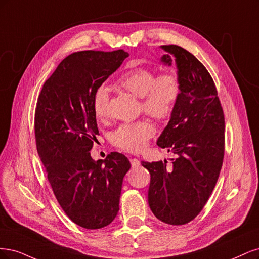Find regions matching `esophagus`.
Instances as JSON below:
<instances>
[{"label":"esophagus","mask_w":259,"mask_h":259,"mask_svg":"<svg viewBox=\"0 0 259 259\" xmlns=\"http://www.w3.org/2000/svg\"><path fill=\"white\" fill-rule=\"evenodd\" d=\"M130 162H131V166L133 169L139 168L140 166V160L137 159V158H132V159H130Z\"/></svg>","instance_id":"1"}]
</instances>
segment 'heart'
<instances>
[{"label": "heart", "mask_w": 259, "mask_h": 259, "mask_svg": "<svg viewBox=\"0 0 259 259\" xmlns=\"http://www.w3.org/2000/svg\"><path fill=\"white\" fill-rule=\"evenodd\" d=\"M157 73L144 66L123 72L116 85L140 98L141 110L157 120L170 118L181 97V82L177 74ZM108 90L105 86L96 89L93 98L94 113L99 119L107 116ZM155 135V128L147 120L122 123L112 135L113 144L124 152L139 153Z\"/></svg>", "instance_id": "heart-1"}]
</instances>
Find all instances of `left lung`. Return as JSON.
Masks as SVG:
<instances>
[{"mask_svg":"<svg viewBox=\"0 0 259 259\" xmlns=\"http://www.w3.org/2000/svg\"><path fill=\"white\" fill-rule=\"evenodd\" d=\"M161 61L175 57L181 97L157 145L173 153L166 161L145 162L151 174L148 204L158 220L185 225L202 211L219 180L225 154V117L214 80L197 58L178 45H162Z\"/></svg>","mask_w":259,"mask_h":259,"instance_id":"obj_1","label":"left lung"}]
</instances>
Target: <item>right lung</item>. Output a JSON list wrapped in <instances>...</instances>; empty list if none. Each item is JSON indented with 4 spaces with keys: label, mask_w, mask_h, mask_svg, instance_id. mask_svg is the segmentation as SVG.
<instances>
[{
    "label": "right lung",
    "mask_w": 259,
    "mask_h": 259,
    "mask_svg": "<svg viewBox=\"0 0 259 259\" xmlns=\"http://www.w3.org/2000/svg\"><path fill=\"white\" fill-rule=\"evenodd\" d=\"M128 56L123 49L73 53L44 82L37 99L35 142L48 182L64 213L86 229L114 221L122 180L131 166L120 153H111L102 162L89 153L99 135L95 91Z\"/></svg>",
    "instance_id": "1"
}]
</instances>
